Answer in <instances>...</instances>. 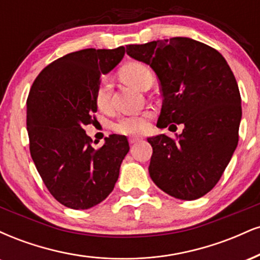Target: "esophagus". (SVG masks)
<instances>
[{
  "label": "esophagus",
  "mask_w": 260,
  "mask_h": 260,
  "mask_svg": "<svg viewBox=\"0 0 260 260\" xmlns=\"http://www.w3.org/2000/svg\"><path fill=\"white\" fill-rule=\"evenodd\" d=\"M142 140L140 137H131V138H128V142H129V144H136V143H138Z\"/></svg>",
  "instance_id": "esophagus-1"
}]
</instances>
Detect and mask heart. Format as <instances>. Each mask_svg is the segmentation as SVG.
Listing matches in <instances>:
<instances>
[{
    "mask_svg": "<svg viewBox=\"0 0 260 260\" xmlns=\"http://www.w3.org/2000/svg\"><path fill=\"white\" fill-rule=\"evenodd\" d=\"M120 77L127 84L145 90L154 82V74L147 64L140 62H129L120 70ZM95 105L100 111H109L111 107V82L107 77H103L95 90ZM153 117L151 112H143L139 115H128L115 123L113 129L124 136L144 133L149 128V121Z\"/></svg>",
    "mask_w": 260,
    "mask_h": 260,
    "instance_id": "b5f03b06",
    "label": "heart"
}]
</instances>
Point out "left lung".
<instances>
[{
	"mask_svg": "<svg viewBox=\"0 0 260 260\" xmlns=\"http://www.w3.org/2000/svg\"><path fill=\"white\" fill-rule=\"evenodd\" d=\"M126 52L150 66L159 79L157 126H184L176 138H148L151 180L175 198H201L221 178L238 144L242 107L231 68L217 50L189 38L127 45Z\"/></svg>",
	"mask_w": 260,
	"mask_h": 260,
	"instance_id": "obj_1",
	"label": "left lung"
}]
</instances>
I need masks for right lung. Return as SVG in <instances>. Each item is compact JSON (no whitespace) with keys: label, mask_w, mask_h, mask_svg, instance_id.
Wrapping results in <instances>:
<instances>
[{"label":"right lung","mask_w":260,"mask_h":260,"mask_svg":"<svg viewBox=\"0 0 260 260\" xmlns=\"http://www.w3.org/2000/svg\"><path fill=\"white\" fill-rule=\"evenodd\" d=\"M123 55V46L67 53L47 64L29 91V150L45 186L67 208L89 209L103 202L129 151L124 136L111 134L95 149L84 131L95 120L101 73L110 72Z\"/></svg>","instance_id":"add662e5"}]
</instances>
